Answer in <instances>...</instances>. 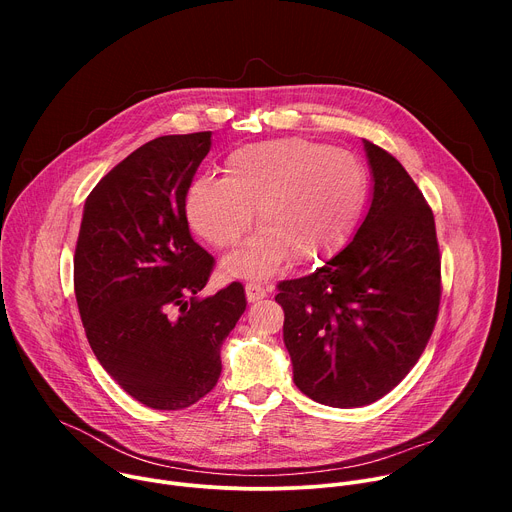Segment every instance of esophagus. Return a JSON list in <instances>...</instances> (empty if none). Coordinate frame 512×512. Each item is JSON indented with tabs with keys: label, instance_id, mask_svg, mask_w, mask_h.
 I'll return each instance as SVG.
<instances>
[{
	"label": "esophagus",
	"instance_id": "34e87169",
	"mask_svg": "<svg viewBox=\"0 0 512 512\" xmlns=\"http://www.w3.org/2000/svg\"><path fill=\"white\" fill-rule=\"evenodd\" d=\"M245 291H247V300L249 302H259L267 296V287H263L259 281H249L245 285Z\"/></svg>",
	"mask_w": 512,
	"mask_h": 512
}]
</instances>
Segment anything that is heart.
<instances>
[{"mask_svg":"<svg viewBox=\"0 0 512 512\" xmlns=\"http://www.w3.org/2000/svg\"><path fill=\"white\" fill-rule=\"evenodd\" d=\"M369 198L362 164L334 145L281 137L247 143L225 160V178L200 176L184 196L190 227L212 247L233 249L263 225L227 267L265 277L296 255L314 263L340 251L356 233Z\"/></svg>","mask_w":512,"mask_h":512,"instance_id":"heart-1","label":"heart"}]
</instances>
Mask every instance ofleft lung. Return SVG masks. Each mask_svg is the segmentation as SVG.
<instances>
[{
	"label": "left lung",
	"instance_id": "8db88e82",
	"mask_svg": "<svg viewBox=\"0 0 512 512\" xmlns=\"http://www.w3.org/2000/svg\"><path fill=\"white\" fill-rule=\"evenodd\" d=\"M373 202L354 239L314 273L277 283L294 383L350 409L395 389L425 350L442 300L433 212L405 168L364 141Z\"/></svg>",
	"mask_w": 512,
	"mask_h": 512
}]
</instances>
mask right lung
<instances>
[{
	"label": "right lung",
	"mask_w": 512,
	"mask_h": 512,
	"mask_svg": "<svg viewBox=\"0 0 512 512\" xmlns=\"http://www.w3.org/2000/svg\"><path fill=\"white\" fill-rule=\"evenodd\" d=\"M208 152L210 131L141 145L89 194L75 249V296L97 360L160 411L214 389L221 346L247 308L239 281L196 298L214 257L190 235L184 196Z\"/></svg>",
	"instance_id": "right-lung-1"
}]
</instances>
